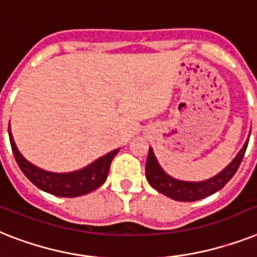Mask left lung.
Wrapping results in <instances>:
<instances>
[{
  "label": "left lung",
  "mask_w": 257,
  "mask_h": 257,
  "mask_svg": "<svg viewBox=\"0 0 257 257\" xmlns=\"http://www.w3.org/2000/svg\"><path fill=\"white\" fill-rule=\"evenodd\" d=\"M248 140L244 143L243 148L239 150L236 157L233 158L222 172L218 173L216 176L206 181H199V182H190V181H181L174 177L169 176L161 168L158 162L153 149L149 148L148 153L147 165H145V173H147V179L149 185L153 189H156L158 193L164 194L166 197L172 198L174 201L179 202H194L199 201L202 198H206L211 194L216 193L222 189L228 181L233 177L239 169L241 160L244 157L245 149H247Z\"/></svg>",
  "instance_id": "8db88e82"
}]
</instances>
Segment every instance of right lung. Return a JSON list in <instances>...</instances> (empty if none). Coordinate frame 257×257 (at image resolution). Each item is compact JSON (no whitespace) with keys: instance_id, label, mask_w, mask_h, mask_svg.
Wrapping results in <instances>:
<instances>
[{"instance_id":"add662e5","label":"right lung","mask_w":257,"mask_h":257,"mask_svg":"<svg viewBox=\"0 0 257 257\" xmlns=\"http://www.w3.org/2000/svg\"><path fill=\"white\" fill-rule=\"evenodd\" d=\"M9 139L17 164L25 176L30 179V182L34 183L38 189L43 190L46 193L63 198L81 197V195L91 193L93 190L99 189L105 182L108 173H109L110 162L120 150H112L103 157L95 160L92 164L87 165L85 168H81L75 172L54 173L35 166L21 154L13 139L12 131H10V124Z\"/></svg>"}]
</instances>
